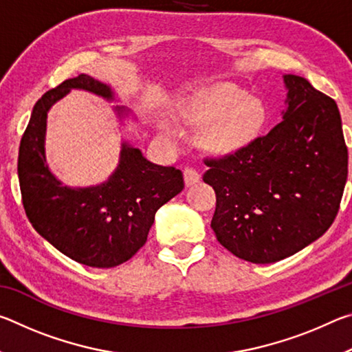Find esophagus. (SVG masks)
Listing matches in <instances>:
<instances>
[{
	"label": "esophagus",
	"mask_w": 352,
	"mask_h": 352,
	"mask_svg": "<svg viewBox=\"0 0 352 352\" xmlns=\"http://www.w3.org/2000/svg\"><path fill=\"white\" fill-rule=\"evenodd\" d=\"M183 177H184V184L186 186H192V184L200 182V174L192 168H186L183 170Z\"/></svg>",
	"instance_id": "obj_1"
}]
</instances>
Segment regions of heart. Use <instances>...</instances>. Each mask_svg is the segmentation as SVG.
Instances as JSON below:
<instances>
[{
	"label": "heart",
	"mask_w": 352,
	"mask_h": 352,
	"mask_svg": "<svg viewBox=\"0 0 352 352\" xmlns=\"http://www.w3.org/2000/svg\"><path fill=\"white\" fill-rule=\"evenodd\" d=\"M183 111L192 126L206 129L204 147L214 155H231L252 144L267 118L265 107L258 98L247 96L230 82L200 88ZM163 129L170 133L166 126Z\"/></svg>",
	"instance_id": "b5f03b06"
}]
</instances>
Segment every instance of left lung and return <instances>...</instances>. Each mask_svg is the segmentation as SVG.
Segmentation results:
<instances>
[{
  "label": "left lung",
  "mask_w": 352,
  "mask_h": 352,
  "mask_svg": "<svg viewBox=\"0 0 352 352\" xmlns=\"http://www.w3.org/2000/svg\"><path fill=\"white\" fill-rule=\"evenodd\" d=\"M283 121L220 160H206L216 190L211 228L237 258L270 264L323 236L348 178V148L336 100L305 77L284 74Z\"/></svg>",
  "instance_id": "left-lung-1"
}]
</instances>
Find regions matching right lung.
Wrapping results in <instances>:
<instances>
[{
  "mask_svg": "<svg viewBox=\"0 0 352 352\" xmlns=\"http://www.w3.org/2000/svg\"><path fill=\"white\" fill-rule=\"evenodd\" d=\"M71 90L116 100L109 83L80 74L46 91L34 105L19 152L23 206L34 230L76 262L110 269L129 261L144 245L155 212L184 188L183 174L172 166L148 162L138 147L121 142L113 174L96 186H65L46 163L47 111ZM118 116L129 109L115 107Z\"/></svg>",
  "mask_w": 352,
  "mask_h": 352,
  "instance_id": "add662e5",
  "label": "right lung"
}]
</instances>
